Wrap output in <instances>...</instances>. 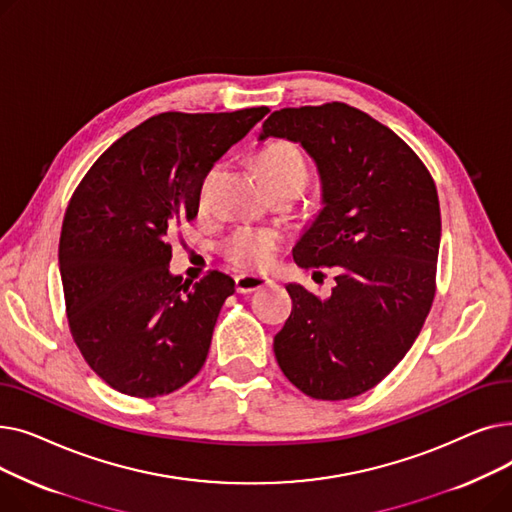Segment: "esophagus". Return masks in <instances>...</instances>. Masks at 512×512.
<instances>
[{
	"label": "esophagus",
	"instance_id": "34e87169",
	"mask_svg": "<svg viewBox=\"0 0 512 512\" xmlns=\"http://www.w3.org/2000/svg\"><path fill=\"white\" fill-rule=\"evenodd\" d=\"M234 282H236V290L240 294H249L253 290H259L267 284H272L274 280L267 278V276H261V274H240V276L234 278Z\"/></svg>",
	"mask_w": 512,
	"mask_h": 512
}]
</instances>
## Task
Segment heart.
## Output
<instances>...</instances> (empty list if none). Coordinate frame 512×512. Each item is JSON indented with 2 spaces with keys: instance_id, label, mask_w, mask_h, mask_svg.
Returning a JSON list of instances; mask_svg holds the SVG:
<instances>
[{
  "instance_id": "b5f03b06",
  "label": "heart",
  "mask_w": 512,
  "mask_h": 512,
  "mask_svg": "<svg viewBox=\"0 0 512 512\" xmlns=\"http://www.w3.org/2000/svg\"><path fill=\"white\" fill-rule=\"evenodd\" d=\"M257 170L267 191L294 188L303 191L309 178L303 151L288 141H278L257 153ZM278 247V236L272 230L238 228L224 242L226 257L240 267H263L270 263Z\"/></svg>"
}]
</instances>
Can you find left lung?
I'll list each match as a JSON object with an SVG mask.
<instances>
[{"label":"left lung","instance_id":"left-lung-1","mask_svg":"<svg viewBox=\"0 0 512 512\" xmlns=\"http://www.w3.org/2000/svg\"><path fill=\"white\" fill-rule=\"evenodd\" d=\"M270 137L299 143L321 184V209L294 261L336 267L328 299L286 284L292 313L274 353L307 396L353 398L409 353L432 307L442 236L436 184L405 141L346 103L284 107L261 126L259 141Z\"/></svg>","mask_w":512,"mask_h":512}]
</instances>
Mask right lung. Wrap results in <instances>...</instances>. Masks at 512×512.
<instances>
[{
  "mask_svg": "<svg viewBox=\"0 0 512 512\" xmlns=\"http://www.w3.org/2000/svg\"><path fill=\"white\" fill-rule=\"evenodd\" d=\"M153 116L107 149L78 184L60 236L68 324L114 390L153 398L193 380L234 280L170 272L176 226L193 222L207 172L267 114Z\"/></svg>",
  "mask_w": 512,
  "mask_h": 512,
  "instance_id": "obj_1",
  "label": "right lung"
}]
</instances>
